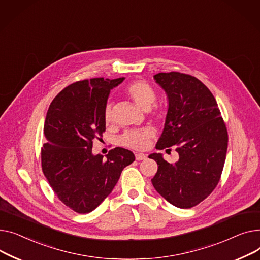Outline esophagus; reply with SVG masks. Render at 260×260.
Here are the masks:
<instances>
[{
	"mask_svg": "<svg viewBox=\"0 0 260 260\" xmlns=\"http://www.w3.org/2000/svg\"><path fill=\"white\" fill-rule=\"evenodd\" d=\"M146 158H147V156L144 153H136L135 154V159L136 160H143V159H146Z\"/></svg>",
	"mask_w": 260,
	"mask_h": 260,
	"instance_id": "1",
	"label": "esophagus"
}]
</instances>
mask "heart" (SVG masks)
<instances>
[{"instance_id": "heart-1", "label": "heart", "mask_w": 260, "mask_h": 260, "mask_svg": "<svg viewBox=\"0 0 260 260\" xmlns=\"http://www.w3.org/2000/svg\"><path fill=\"white\" fill-rule=\"evenodd\" d=\"M124 92L137 107L144 110L150 109L156 100V92L154 88L149 83L142 80H135L129 83L125 87ZM153 115L158 119H162L166 115L164 106L155 105L153 108ZM104 118L106 124H110L112 121V108L110 104L105 107ZM153 136L154 132L150 128L131 130L127 131L120 137V144L134 150H144L149 147L151 139Z\"/></svg>"}]
</instances>
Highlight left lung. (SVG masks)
I'll return each instance as SVG.
<instances>
[{
	"label": "left lung",
	"instance_id": "obj_1",
	"mask_svg": "<svg viewBox=\"0 0 260 260\" xmlns=\"http://www.w3.org/2000/svg\"><path fill=\"white\" fill-rule=\"evenodd\" d=\"M166 91L169 108L156 149L179 155L166 161L160 153L150 154L158 169L151 179L155 190L173 206L192 208L218 185L228 149V131L220 110L208 87L195 76L176 71L154 75Z\"/></svg>",
	"mask_w": 260,
	"mask_h": 260
}]
</instances>
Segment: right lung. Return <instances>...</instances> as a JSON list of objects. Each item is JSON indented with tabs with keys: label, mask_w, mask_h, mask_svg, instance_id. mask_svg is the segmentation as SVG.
Listing matches in <instances>:
<instances>
[{
	"label": "right lung",
	"mask_w": 260,
	"mask_h": 260,
	"mask_svg": "<svg viewBox=\"0 0 260 260\" xmlns=\"http://www.w3.org/2000/svg\"><path fill=\"white\" fill-rule=\"evenodd\" d=\"M125 78H95L75 82L53 99L44 125L42 170L66 207L85 214L113 190L124 168L135 159L130 150L114 148L93 155L94 140L106 131L104 118L110 90Z\"/></svg>",
	"instance_id": "1"
}]
</instances>
